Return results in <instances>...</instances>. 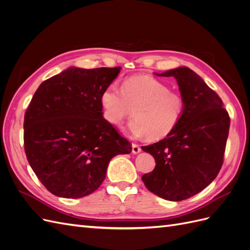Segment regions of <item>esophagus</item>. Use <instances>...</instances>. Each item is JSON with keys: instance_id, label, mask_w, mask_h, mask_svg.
Listing matches in <instances>:
<instances>
[{"instance_id": "1", "label": "esophagus", "mask_w": 250, "mask_h": 250, "mask_svg": "<svg viewBox=\"0 0 250 250\" xmlns=\"http://www.w3.org/2000/svg\"><path fill=\"white\" fill-rule=\"evenodd\" d=\"M141 151V147L138 146V144H136V143H133L132 144V152L133 154H138V152H140Z\"/></svg>"}]
</instances>
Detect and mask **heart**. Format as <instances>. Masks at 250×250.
Segmentation results:
<instances>
[{
    "instance_id": "1",
    "label": "heart",
    "mask_w": 250,
    "mask_h": 250,
    "mask_svg": "<svg viewBox=\"0 0 250 250\" xmlns=\"http://www.w3.org/2000/svg\"><path fill=\"white\" fill-rule=\"evenodd\" d=\"M103 115L107 122L120 126L133 113L130 132L149 140L163 139L178 126L186 109L185 99L166 84L149 77H131L119 87L110 83L101 94Z\"/></svg>"
}]
</instances>
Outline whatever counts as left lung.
Segmentation results:
<instances>
[{
  "label": "left lung",
  "instance_id": "obj_1",
  "mask_svg": "<svg viewBox=\"0 0 250 250\" xmlns=\"http://www.w3.org/2000/svg\"><path fill=\"white\" fill-rule=\"evenodd\" d=\"M160 76L176 79L186 109L170 135L142 146L156 161L154 170L143 174L142 181L154 194L180 201L204 190L219 173L230 119L219 95L190 68Z\"/></svg>",
  "mask_w": 250,
  "mask_h": 250
}]
</instances>
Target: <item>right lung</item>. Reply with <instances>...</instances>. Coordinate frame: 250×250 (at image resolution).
<instances>
[{
    "label": "right lung",
    "mask_w": 250,
    "mask_h": 250,
    "mask_svg": "<svg viewBox=\"0 0 250 250\" xmlns=\"http://www.w3.org/2000/svg\"><path fill=\"white\" fill-rule=\"evenodd\" d=\"M120 67H69L40 84L26 111L28 162L52 194L80 198L98 189L110 160L132 144L103 117L101 94Z\"/></svg>",
    "instance_id": "right-lung-1"
}]
</instances>
